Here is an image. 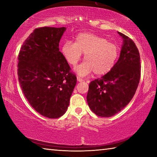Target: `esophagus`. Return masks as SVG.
I'll list each match as a JSON object with an SVG mask.
<instances>
[{"label":"esophagus","mask_w":157,"mask_h":157,"mask_svg":"<svg viewBox=\"0 0 157 157\" xmlns=\"http://www.w3.org/2000/svg\"><path fill=\"white\" fill-rule=\"evenodd\" d=\"M77 79H78V82H82V81H84V79H82V78H81L80 77H79V76H78V78H77Z\"/></svg>","instance_id":"obj_1"}]
</instances>
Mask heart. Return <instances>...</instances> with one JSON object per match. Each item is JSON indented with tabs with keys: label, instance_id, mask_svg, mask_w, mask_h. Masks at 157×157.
<instances>
[{
	"label": "heart",
	"instance_id": "obj_1",
	"mask_svg": "<svg viewBox=\"0 0 157 157\" xmlns=\"http://www.w3.org/2000/svg\"><path fill=\"white\" fill-rule=\"evenodd\" d=\"M62 52L68 63L75 66L84 54L85 62L76 68L79 75L84 76L94 72L101 76L112 70L120 54L116 44L107 39L92 33H82L76 37L75 42L68 41L63 45Z\"/></svg>",
	"mask_w": 157,
	"mask_h": 157
}]
</instances>
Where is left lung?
I'll use <instances>...</instances> for the list:
<instances>
[{
    "mask_svg": "<svg viewBox=\"0 0 157 157\" xmlns=\"http://www.w3.org/2000/svg\"><path fill=\"white\" fill-rule=\"evenodd\" d=\"M123 39L120 57L110 72L90 82L86 100L91 110L100 117L115 115L129 104L140 78L139 50L131 39Z\"/></svg>",
    "mask_w": 157,
    "mask_h": 157,
    "instance_id": "left-lung-1",
    "label": "left lung"
}]
</instances>
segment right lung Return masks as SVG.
<instances>
[{
    "instance_id": "add662e5",
    "label": "right lung",
    "mask_w": 157,
    "mask_h": 157,
    "mask_svg": "<svg viewBox=\"0 0 157 157\" xmlns=\"http://www.w3.org/2000/svg\"><path fill=\"white\" fill-rule=\"evenodd\" d=\"M66 29L36 28L18 54L17 74L23 94L35 111L49 118L66 113L77 82L59 48Z\"/></svg>"
}]
</instances>
